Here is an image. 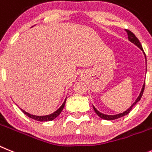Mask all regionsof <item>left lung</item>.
<instances>
[{
  "mask_svg": "<svg viewBox=\"0 0 152 152\" xmlns=\"http://www.w3.org/2000/svg\"><path fill=\"white\" fill-rule=\"evenodd\" d=\"M126 30V32H127L128 34V38H129V41H131L132 43H134V45H136L137 47H139L141 50H142V51H143V48H142V44H141V43L139 42V40H138V38L135 37V35H134V34H133L132 32H131L130 30ZM144 54H145V53H144ZM145 59H146V56H145ZM145 83H144L143 86H142V91H141V92H140L139 96H138V97L137 98V99L135 100V102H134V103L132 104V105H131V107L129 108V109H128L127 110L125 111L124 113H119V114H117V115H105V114H102V113H99L97 109H96V108L93 106V109H94L95 113H96V114L98 115L99 116L100 118H102V119H105V120H114V119H117V118H121V117H122V116H125L127 114H129V113H130V111L132 110V107L134 106L135 104L138 102V101H139L140 99H141V98H142V95H143V92H144V89H145Z\"/></svg>",
  "mask_w": 152,
  "mask_h": 152,
  "instance_id": "obj_1",
  "label": "left lung"
}]
</instances>
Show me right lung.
I'll return each mask as SVG.
<instances>
[{
  "label": "right lung",
  "instance_id": "right-lung-1",
  "mask_svg": "<svg viewBox=\"0 0 152 152\" xmlns=\"http://www.w3.org/2000/svg\"><path fill=\"white\" fill-rule=\"evenodd\" d=\"M66 103V100L64 101V102L63 103V105L60 106V108L59 109L56 111V112H54L53 113L50 115H43V116H38V115H31V114H29L27 112H25L24 110L23 109H21V111L23 112V114H25L27 116H28L29 118H33L34 120H37V121H39V122H47V121H52L53 120L54 118H56L61 113L62 110L64 108V105H65Z\"/></svg>",
  "mask_w": 152,
  "mask_h": 152
}]
</instances>
